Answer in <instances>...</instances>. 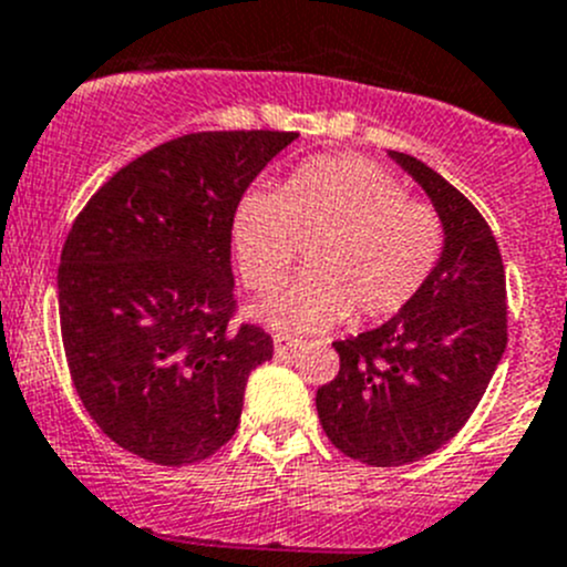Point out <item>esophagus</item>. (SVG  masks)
<instances>
[{"instance_id":"esophagus-1","label":"esophagus","mask_w":567,"mask_h":567,"mask_svg":"<svg viewBox=\"0 0 567 567\" xmlns=\"http://www.w3.org/2000/svg\"><path fill=\"white\" fill-rule=\"evenodd\" d=\"M299 343H301L299 338H290L285 336V332H277V336H274V352H277V355H288V352H293Z\"/></svg>"}]
</instances>
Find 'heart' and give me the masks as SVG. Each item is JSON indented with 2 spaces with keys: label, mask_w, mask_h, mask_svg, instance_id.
I'll return each mask as SVG.
<instances>
[{
  "label": "heart",
  "mask_w": 567,
  "mask_h": 567,
  "mask_svg": "<svg viewBox=\"0 0 567 567\" xmlns=\"http://www.w3.org/2000/svg\"><path fill=\"white\" fill-rule=\"evenodd\" d=\"M246 288L271 290L308 246V271L254 308L279 332H319L403 313L425 290L444 248L431 204L405 198L394 173L363 156L310 158L282 189L251 187L231 218Z\"/></svg>",
  "instance_id": "obj_1"
}]
</instances>
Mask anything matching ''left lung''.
<instances>
[{
	"label": "left lung",
	"instance_id": "left-lung-1",
	"mask_svg": "<svg viewBox=\"0 0 567 567\" xmlns=\"http://www.w3.org/2000/svg\"><path fill=\"white\" fill-rule=\"evenodd\" d=\"M389 156L433 200L444 224L442 257L403 313L332 343L341 369L316 391L327 439L372 467H403L451 442L506 349V274L492 229L425 162Z\"/></svg>",
	"mask_w": 567,
	"mask_h": 567
}]
</instances>
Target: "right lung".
Returning a JSON list of instances; mask_svg holds the SVG:
<instances>
[{
	"instance_id": "obj_1",
	"label": "right lung",
	"mask_w": 567,
	"mask_h": 567,
	"mask_svg": "<svg viewBox=\"0 0 567 567\" xmlns=\"http://www.w3.org/2000/svg\"><path fill=\"white\" fill-rule=\"evenodd\" d=\"M299 134L200 131L116 171L69 229L58 310L83 409L123 451L184 467L240 425L251 369L274 341L235 324L231 218Z\"/></svg>"
}]
</instances>
